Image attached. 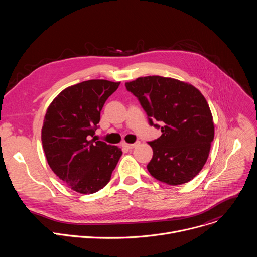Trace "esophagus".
<instances>
[{
    "label": "esophagus",
    "instance_id": "1",
    "mask_svg": "<svg viewBox=\"0 0 257 257\" xmlns=\"http://www.w3.org/2000/svg\"><path fill=\"white\" fill-rule=\"evenodd\" d=\"M138 143L139 142H136V143H126V142H123L122 146H123L124 149H126V150H132V149L135 148V146L138 145Z\"/></svg>",
    "mask_w": 257,
    "mask_h": 257
}]
</instances>
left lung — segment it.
Listing matches in <instances>:
<instances>
[{
	"mask_svg": "<svg viewBox=\"0 0 257 257\" xmlns=\"http://www.w3.org/2000/svg\"><path fill=\"white\" fill-rule=\"evenodd\" d=\"M139 100L150 125L162 135L149 142L154 151L148 170L168 185L192 180L205 165L214 125L208 103L193 85L162 76L139 77L125 84ZM158 120L162 126L154 123Z\"/></svg>",
	"mask_w": 257,
	"mask_h": 257,
	"instance_id": "1",
	"label": "left lung"
}]
</instances>
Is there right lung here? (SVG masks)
I'll use <instances>...</instances> for the list:
<instances>
[{
  "instance_id": "add662e5",
  "label": "right lung",
  "mask_w": 257,
  "mask_h": 257,
  "mask_svg": "<svg viewBox=\"0 0 257 257\" xmlns=\"http://www.w3.org/2000/svg\"><path fill=\"white\" fill-rule=\"evenodd\" d=\"M119 85L103 79L83 81L61 91L47 109L42 142L48 164L78 193L103 188L122 156L118 146L94 138L102 106Z\"/></svg>"
}]
</instances>
